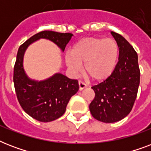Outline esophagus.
<instances>
[{
	"mask_svg": "<svg viewBox=\"0 0 151 151\" xmlns=\"http://www.w3.org/2000/svg\"><path fill=\"white\" fill-rule=\"evenodd\" d=\"M78 85H79V90H80V91H81V90H83L84 88H86V85H85L84 82H82L81 81H78Z\"/></svg>",
	"mask_w": 151,
	"mask_h": 151,
	"instance_id": "1",
	"label": "esophagus"
}]
</instances>
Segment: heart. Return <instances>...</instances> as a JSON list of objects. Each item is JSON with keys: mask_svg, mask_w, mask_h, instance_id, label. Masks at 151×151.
<instances>
[{"mask_svg": "<svg viewBox=\"0 0 151 151\" xmlns=\"http://www.w3.org/2000/svg\"><path fill=\"white\" fill-rule=\"evenodd\" d=\"M119 55L117 42L113 39L88 37L79 40L66 55V65L73 73L81 70L93 81L107 79L114 70Z\"/></svg>", "mask_w": 151, "mask_h": 151, "instance_id": "1", "label": "heart"}]
</instances>
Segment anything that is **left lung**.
<instances>
[{
	"instance_id": "8db88e82",
	"label": "left lung",
	"mask_w": 151,
	"mask_h": 151,
	"mask_svg": "<svg viewBox=\"0 0 151 151\" xmlns=\"http://www.w3.org/2000/svg\"><path fill=\"white\" fill-rule=\"evenodd\" d=\"M111 34L119 48L118 63L107 79L92 86L95 98L89 105L93 117L105 123L121 121L131 112L140 80L138 55L133 47L119 34L112 31Z\"/></svg>"
}]
</instances>
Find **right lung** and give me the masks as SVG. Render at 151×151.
<instances>
[{"label":"right lung","instance_id":"add662e5","mask_svg":"<svg viewBox=\"0 0 151 151\" xmlns=\"http://www.w3.org/2000/svg\"><path fill=\"white\" fill-rule=\"evenodd\" d=\"M72 36L70 33L45 30L32 36L18 50L13 74L16 96L25 112L39 122H49L61 117L79 85L78 80L70 79L62 73H55L41 81L29 79L22 66L25 51L30 44L45 38L54 42L63 52Z\"/></svg>","mask_w":151,"mask_h":151}]
</instances>
